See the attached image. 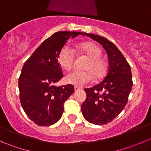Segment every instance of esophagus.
I'll use <instances>...</instances> for the list:
<instances>
[{
	"instance_id": "34e87169",
	"label": "esophagus",
	"mask_w": 151,
	"mask_h": 151,
	"mask_svg": "<svg viewBox=\"0 0 151 151\" xmlns=\"http://www.w3.org/2000/svg\"><path fill=\"white\" fill-rule=\"evenodd\" d=\"M80 90H82V88H79V87L77 86H74V91H75V92H77V91H80Z\"/></svg>"
}]
</instances>
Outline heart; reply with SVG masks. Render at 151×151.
<instances>
[{"label":"heart","mask_w":151,"mask_h":151,"mask_svg":"<svg viewBox=\"0 0 151 151\" xmlns=\"http://www.w3.org/2000/svg\"><path fill=\"white\" fill-rule=\"evenodd\" d=\"M78 49L90 58L85 66V71L74 70L65 77V81L68 84L82 87L93 80L94 74L98 79L101 78L106 71V63L101 58V50L92 42H85L78 46ZM75 51L68 46H65L60 50L58 62L62 68L70 70L74 66Z\"/></svg>","instance_id":"1"}]
</instances>
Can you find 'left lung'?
<instances>
[{"label":"left lung","mask_w":151,"mask_h":151,"mask_svg":"<svg viewBox=\"0 0 151 151\" xmlns=\"http://www.w3.org/2000/svg\"><path fill=\"white\" fill-rule=\"evenodd\" d=\"M99 42L108 56V71L104 80L93 88H85L86 99L81 106L86 121L96 125L107 124L115 119L127 104L132 88L129 63L112 42L98 35L85 33Z\"/></svg>","instance_id":"8db88e82"}]
</instances>
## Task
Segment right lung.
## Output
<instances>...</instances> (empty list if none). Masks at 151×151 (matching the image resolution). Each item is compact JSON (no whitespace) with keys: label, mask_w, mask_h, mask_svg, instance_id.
<instances>
[{"label":"right lung","mask_w":151,"mask_h":151,"mask_svg":"<svg viewBox=\"0 0 151 151\" xmlns=\"http://www.w3.org/2000/svg\"><path fill=\"white\" fill-rule=\"evenodd\" d=\"M80 34L85 36V33H55L24 63L19 78L20 102L28 118L39 126H50L58 121L65 101L74 92L72 85L55 86L63 77L58 60L67 41Z\"/></svg>","instance_id":"obj_1"}]
</instances>
